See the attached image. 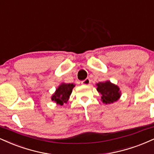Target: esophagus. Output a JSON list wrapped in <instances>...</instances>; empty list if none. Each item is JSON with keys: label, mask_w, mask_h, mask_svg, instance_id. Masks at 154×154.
I'll return each mask as SVG.
<instances>
[{"label": "esophagus", "mask_w": 154, "mask_h": 154, "mask_svg": "<svg viewBox=\"0 0 154 154\" xmlns=\"http://www.w3.org/2000/svg\"><path fill=\"white\" fill-rule=\"evenodd\" d=\"M90 82H91V81H90V79L86 78L85 79V80L82 81V84L84 85H89L90 84Z\"/></svg>", "instance_id": "34e87169"}]
</instances>
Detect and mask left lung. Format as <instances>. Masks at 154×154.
I'll return each mask as SVG.
<instances>
[{"label":"left lung","instance_id":"1","mask_svg":"<svg viewBox=\"0 0 154 154\" xmlns=\"http://www.w3.org/2000/svg\"><path fill=\"white\" fill-rule=\"evenodd\" d=\"M97 90L102 95V100L105 104H110L117 101L120 95V89L117 85L112 84L109 81L105 82H99L97 84Z\"/></svg>","mask_w":154,"mask_h":154}]
</instances>
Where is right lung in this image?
<instances>
[{
    "instance_id": "add662e5",
    "label": "right lung",
    "mask_w": 154,
    "mask_h": 154,
    "mask_svg": "<svg viewBox=\"0 0 154 154\" xmlns=\"http://www.w3.org/2000/svg\"><path fill=\"white\" fill-rule=\"evenodd\" d=\"M75 85L74 84H65L63 83L57 88L55 93L52 95L51 100H54L57 104L63 105L66 103L69 99L70 95L72 92V89Z\"/></svg>"
}]
</instances>
